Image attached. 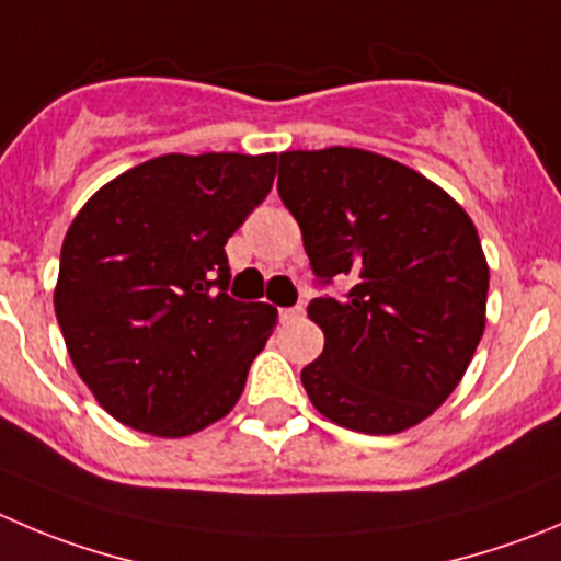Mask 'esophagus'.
<instances>
[{"label":"esophagus","mask_w":561,"mask_h":561,"mask_svg":"<svg viewBox=\"0 0 561 561\" xmlns=\"http://www.w3.org/2000/svg\"><path fill=\"white\" fill-rule=\"evenodd\" d=\"M302 317V308L295 306V308H280V322H295V319Z\"/></svg>","instance_id":"1"}]
</instances>
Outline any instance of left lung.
<instances>
[{
	"label": "left lung",
	"instance_id": "1",
	"mask_svg": "<svg viewBox=\"0 0 561 561\" xmlns=\"http://www.w3.org/2000/svg\"><path fill=\"white\" fill-rule=\"evenodd\" d=\"M277 195L322 286L308 317L322 355L300 371L313 408L397 435L449 399L484 333L490 270L471 217L415 170L360 148L280 153Z\"/></svg>",
	"mask_w": 561,
	"mask_h": 561
}]
</instances>
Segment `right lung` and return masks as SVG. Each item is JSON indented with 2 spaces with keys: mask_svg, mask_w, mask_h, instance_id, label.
Here are the masks:
<instances>
[{
  "mask_svg": "<svg viewBox=\"0 0 561 561\" xmlns=\"http://www.w3.org/2000/svg\"><path fill=\"white\" fill-rule=\"evenodd\" d=\"M277 153H168L101 186L60 253L55 313L73 369L131 430L184 437L231 413L277 311L228 297L226 242Z\"/></svg>",
  "mask_w": 561,
  "mask_h": 561,
  "instance_id": "1",
  "label": "right lung"
}]
</instances>
